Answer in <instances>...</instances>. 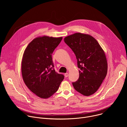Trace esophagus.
I'll use <instances>...</instances> for the list:
<instances>
[{
  "label": "esophagus",
  "instance_id": "esophagus-1",
  "mask_svg": "<svg viewBox=\"0 0 127 127\" xmlns=\"http://www.w3.org/2000/svg\"><path fill=\"white\" fill-rule=\"evenodd\" d=\"M64 76L65 77H67L68 76V73H66L64 74Z\"/></svg>",
  "mask_w": 127,
  "mask_h": 127
}]
</instances>
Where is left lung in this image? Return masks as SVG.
Masks as SVG:
<instances>
[{
    "label": "left lung",
    "mask_w": 127,
    "mask_h": 127,
    "mask_svg": "<svg viewBox=\"0 0 127 127\" xmlns=\"http://www.w3.org/2000/svg\"><path fill=\"white\" fill-rule=\"evenodd\" d=\"M64 41L74 53L80 69L78 79L72 82L74 88L85 96L94 94L107 74V63L103 50L88 34L75 33L65 37Z\"/></svg>",
    "instance_id": "1"
}]
</instances>
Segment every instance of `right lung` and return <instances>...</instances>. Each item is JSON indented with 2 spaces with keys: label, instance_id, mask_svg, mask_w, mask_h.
I'll return each instance as SVG.
<instances>
[{
  "label": "right lung",
  "instance_id": "1",
  "mask_svg": "<svg viewBox=\"0 0 127 127\" xmlns=\"http://www.w3.org/2000/svg\"><path fill=\"white\" fill-rule=\"evenodd\" d=\"M62 37L43 36L33 39L26 48L22 59L23 80L32 92L42 98L55 94L64 78L55 71L52 54Z\"/></svg>",
  "mask_w": 127,
  "mask_h": 127
}]
</instances>
